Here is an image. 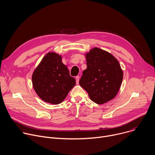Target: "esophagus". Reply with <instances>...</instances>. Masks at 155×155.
I'll list each match as a JSON object with an SVG mask.
<instances>
[{
  "label": "esophagus",
  "instance_id": "1",
  "mask_svg": "<svg viewBox=\"0 0 155 155\" xmlns=\"http://www.w3.org/2000/svg\"><path fill=\"white\" fill-rule=\"evenodd\" d=\"M75 79H76L77 84H78V83H79V80H80V77H79V76H77V77H75Z\"/></svg>",
  "mask_w": 155,
  "mask_h": 155
}]
</instances>
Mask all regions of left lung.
I'll list each match as a JSON object with an SVG mask.
<instances>
[{"label": "left lung", "instance_id": "8db88e82", "mask_svg": "<svg viewBox=\"0 0 155 155\" xmlns=\"http://www.w3.org/2000/svg\"><path fill=\"white\" fill-rule=\"evenodd\" d=\"M87 68L79 83L90 99L97 104L112 100L121 85L123 72L118 61L111 54L95 47L85 54Z\"/></svg>", "mask_w": 155, "mask_h": 155}]
</instances>
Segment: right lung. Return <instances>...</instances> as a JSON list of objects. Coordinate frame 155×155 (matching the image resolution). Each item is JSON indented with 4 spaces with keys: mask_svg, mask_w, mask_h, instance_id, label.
Here are the masks:
<instances>
[{
    "mask_svg": "<svg viewBox=\"0 0 155 155\" xmlns=\"http://www.w3.org/2000/svg\"><path fill=\"white\" fill-rule=\"evenodd\" d=\"M32 81L38 97L54 105L61 103L76 84L62 63V56L55 52H49L43 58L32 74Z\"/></svg>",
    "mask_w": 155,
    "mask_h": 155,
    "instance_id": "right-lung-1",
    "label": "right lung"
}]
</instances>
